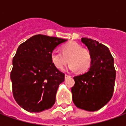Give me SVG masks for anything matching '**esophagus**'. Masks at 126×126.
Segmentation results:
<instances>
[{"mask_svg": "<svg viewBox=\"0 0 126 126\" xmlns=\"http://www.w3.org/2000/svg\"><path fill=\"white\" fill-rule=\"evenodd\" d=\"M69 77H70V76H69L67 74H65V78H67Z\"/></svg>", "mask_w": 126, "mask_h": 126, "instance_id": "34e87169", "label": "esophagus"}]
</instances>
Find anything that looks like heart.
I'll return each mask as SVG.
<instances>
[{
  "label": "heart",
  "mask_w": 126,
  "mask_h": 126,
  "mask_svg": "<svg viewBox=\"0 0 126 126\" xmlns=\"http://www.w3.org/2000/svg\"><path fill=\"white\" fill-rule=\"evenodd\" d=\"M59 50H53L50 58L52 64L59 70H63L68 62L71 63L69 69L71 71L79 72L86 71L92 63V56L87 49L82 48V46L76 42H70L63 45ZM69 60H68V59Z\"/></svg>",
  "instance_id": "obj_1"
}]
</instances>
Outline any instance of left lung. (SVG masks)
Instances as JSON below:
<instances>
[{
	"label": "left lung",
	"instance_id": "obj_1",
	"mask_svg": "<svg viewBox=\"0 0 126 126\" xmlns=\"http://www.w3.org/2000/svg\"><path fill=\"white\" fill-rule=\"evenodd\" d=\"M92 56L88 71L74 78L72 98L77 107L97 111L105 105L113 94L116 71L114 59L107 47L94 40L82 38Z\"/></svg>",
	"mask_w": 126,
	"mask_h": 126
}]
</instances>
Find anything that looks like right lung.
Returning a JSON list of instances; mask_svg holds the SVG:
<instances>
[{
  "label": "right lung",
  "mask_w": 126,
  "mask_h": 126,
  "mask_svg": "<svg viewBox=\"0 0 126 126\" xmlns=\"http://www.w3.org/2000/svg\"><path fill=\"white\" fill-rule=\"evenodd\" d=\"M67 40L35 35L19 45L11 72L13 94L18 105L29 112H41L55 103L65 74L51 61V52Z\"/></svg>",
  "instance_id": "obj_1"
}]
</instances>
